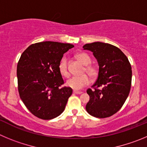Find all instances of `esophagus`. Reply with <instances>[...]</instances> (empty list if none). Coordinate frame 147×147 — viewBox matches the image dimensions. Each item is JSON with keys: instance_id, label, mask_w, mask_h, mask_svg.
Wrapping results in <instances>:
<instances>
[{"instance_id": "34e87169", "label": "esophagus", "mask_w": 147, "mask_h": 147, "mask_svg": "<svg viewBox=\"0 0 147 147\" xmlns=\"http://www.w3.org/2000/svg\"><path fill=\"white\" fill-rule=\"evenodd\" d=\"M73 93L76 94H82L83 92H80V91H73Z\"/></svg>"}]
</instances>
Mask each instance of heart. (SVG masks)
Instances as JSON below:
<instances>
[{
	"label": "heart",
	"mask_w": 147,
	"mask_h": 147,
	"mask_svg": "<svg viewBox=\"0 0 147 147\" xmlns=\"http://www.w3.org/2000/svg\"><path fill=\"white\" fill-rule=\"evenodd\" d=\"M76 58L81 64L85 65L84 69H83V72H86L88 76L92 78H96L97 75V69L94 66L89 65V64L91 63V59H90L89 56L86 53H80L77 54ZM59 69L61 74L63 76L66 77V78L69 77V72L68 67H67V60L66 58H63L59 62ZM88 83H89L88 77L86 74H82V75H78V76L72 77L71 78L67 80L66 84L67 86L72 89L79 90L86 86Z\"/></svg>",
	"instance_id": "heart-1"
}]
</instances>
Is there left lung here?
Returning <instances> with one entry per match:
<instances>
[{
  "label": "left lung",
  "mask_w": 147,
  "mask_h": 147,
  "mask_svg": "<svg viewBox=\"0 0 147 147\" xmlns=\"http://www.w3.org/2000/svg\"><path fill=\"white\" fill-rule=\"evenodd\" d=\"M83 50L93 53L99 65L98 77L87 94L86 111L96 118H106L119 111L129 95L132 68L128 59L116 46L96 42L86 44Z\"/></svg>",
  "instance_id": "1"
}]
</instances>
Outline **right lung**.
Listing matches in <instances>:
<instances>
[{
  "mask_svg": "<svg viewBox=\"0 0 147 147\" xmlns=\"http://www.w3.org/2000/svg\"><path fill=\"white\" fill-rule=\"evenodd\" d=\"M73 47L47 41L31 45L21 55L17 67L20 96L38 118L52 119L65 109L72 89L59 88L64 80L59 64L64 54Z\"/></svg>",
  "mask_w": 147,
  "mask_h": 147,
  "instance_id": "right-lung-1",
  "label": "right lung"
}]
</instances>
